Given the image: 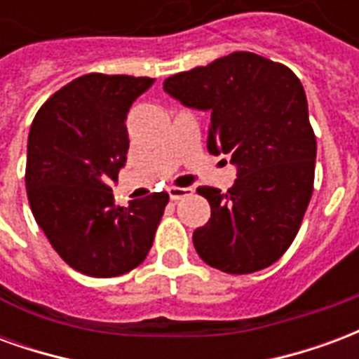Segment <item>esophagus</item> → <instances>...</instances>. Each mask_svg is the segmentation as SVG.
<instances>
[{
	"instance_id": "1",
	"label": "esophagus",
	"mask_w": 359,
	"mask_h": 359,
	"mask_svg": "<svg viewBox=\"0 0 359 359\" xmlns=\"http://www.w3.org/2000/svg\"><path fill=\"white\" fill-rule=\"evenodd\" d=\"M167 192H169V198L177 202V200H182V198H187V196L192 194V188H188V187L187 188L171 187V188H169V190H167Z\"/></svg>"
}]
</instances>
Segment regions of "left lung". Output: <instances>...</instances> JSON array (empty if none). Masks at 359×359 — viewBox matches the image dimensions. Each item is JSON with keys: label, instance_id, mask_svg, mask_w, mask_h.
Here are the masks:
<instances>
[{"label": "left lung", "instance_id": "8db88e82", "mask_svg": "<svg viewBox=\"0 0 359 359\" xmlns=\"http://www.w3.org/2000/svg\"><path fill=\"white\" fill-rule=\"evenodd\" d=\"M167 94L208 111V151L231 156L236 180L226 194L200 187L211 217L192 234L203 262L246 275L277 262L292 244L313 192L316 134L308 100L288 67L234 51L208 67L169 76Z\"/></svg>", "mask_w": 359, "mask_h": 359}]
</instances>
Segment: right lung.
Here are the masks:
<instances>
[{
	"mask_svg": "<svg viewBox=\"0 0 359 359\" xmlns=\"http://www.w3.org/2000/svg\"><path fill=\"white\" fill-rule=\"evenodd\" d=\"M148 76L84 74L36 113L27 148V194L36 223L63 262L84 275H125L146 259L169 196L118 208L111 184L126 163V115Z\"/></svg>",
	"mask_w": 359,
	"mask_h": 359,
	"instance_id": "add662e5",
	"label": "right lung"
}]
</instances>
